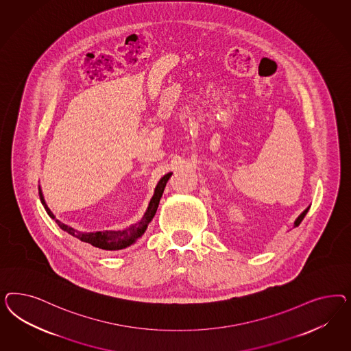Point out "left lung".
Masks as SVG:
<instances>
[{
  "label": "left lung",
  "instance_id": "8db88e82",
  "mask_svg": "<svg viewBox=\"0 0 351 351\" xmlns=\"http://www.w3.org/2000/svg\"><path fill=\"white\" fill-rule=\"evenodd\" d=\"M308 208H310V207H308V208H306L304 213H301V215L298 216V219H296V221H295V226H298V225L301 223V221L304 220V217H305V216H306V213H308Z\"/></svg>",
  "mask_w": 351,
  "mask_h": 351
}]
</instances>
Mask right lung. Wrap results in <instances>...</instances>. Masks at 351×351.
Segmentation results:
<instances>
[{"mask_svg": "<svg viewBox=\"0 0 351 351\" xmlns=\"http://www.w3.org/2000/svg\"><path fill=\"white\" fill-rule=\"evenodd\" d=\"M171 175H172V172H169V173H166L158 181V184H157V186L154 189V194H153V197H152V199L149 202L148 208H147V211L144 213V216L141 217V220L136 223H134V225H131V226H128L126 229H122V230H104V232H91V233L78 232V230L73 229L72 226L59 221L53 216V213L50 211V208L47 207V204L45 202L43 191H41L40 186H38V193H40V199H41V203H43L46 213L53 220H55V223L59 225V228L62 230L71 234L72 237L80 239L81 242L94 245L96 248H100V250H104V251H118V250L126 248L128 245H134L138 238L145 233L149 223L152 221V219L154 217V215L157 213L160 197L163 194L165 186H166L167 181L170 179Z\"/></svg>", "mask_w": 351, "mask_h": 351, "instance_id": "add662e5", "label": "right lung"}]
</instances>
